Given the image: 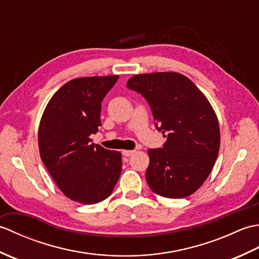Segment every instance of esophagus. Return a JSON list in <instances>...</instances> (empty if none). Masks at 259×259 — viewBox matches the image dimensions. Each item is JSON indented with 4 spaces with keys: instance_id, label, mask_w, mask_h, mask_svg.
<instances>
[{
    "instance_id": "obj_1",
    "label": "esophagus",
    "mask_w": 259,
    "mask_h": 259,
    "mask_svg": "<svg viewBox=\"0 0 259 259\" xmlns=\"http://www.w3.org/2000/svg\"><path fill=\"white\" fill-rule=\"evenodd\" d=\"M134 153H135V150H123L122 151V155L124 157H130V156H133Z\"/></svg>"
}]
</instances>
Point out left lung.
Instances as JSON below:
<instances>
[{"label":"left lung","mask_w":259,"mask_h":259,"mask_svg":"<svg viewBox=\"0 0 259 259\" xmlns=\"http://www.w3.org/2000/svg\"><path fill=\"white\" fill-rule=\"evenodd\" d=\"M126 88L149 103L155 125L167 140L149 149L146 180L166 198H185L199 188L216 161L221 133L207 98L187 78L176 72L137 74Z\"/></svg>","instance_id":"1"}]
</instances>
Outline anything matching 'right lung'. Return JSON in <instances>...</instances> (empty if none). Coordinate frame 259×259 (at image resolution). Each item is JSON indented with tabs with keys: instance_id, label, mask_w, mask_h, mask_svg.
I'll use <instances>...</instances> for the list:
<instances>
[{
	"instance_id": "1",
	"label": "right lung",
	"mask_w": 259,
	"mask_h": 259,
	"mask_svg": "<svg viewBox=\"0 0 259 259\" xmlns=\"http://www.w3.org/2000/svg\"><path fill=\"white\" fill-rule=\"evenodd\" d=\"M119 75L67 82L54 93L38 128L42 162L71 200L93 205L112 194L122 161L119 151L93 144L101 125V103Z\"/></svg>"
}]
</instances>
